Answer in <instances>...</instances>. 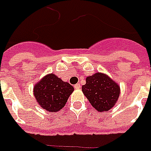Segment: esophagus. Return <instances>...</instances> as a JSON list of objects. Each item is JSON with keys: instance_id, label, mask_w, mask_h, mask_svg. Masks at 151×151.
<instances>
[{"instance_id": "1", "label": "esophagus", "mask_w": 151, "mask_h": 151, "mask_svg": "<svg viewBox=\"0 0 151 151\" xmlns=\"http://www.w3.org/2000/svg\"><path fill=\"white\" fill-rule=\"evenodd\" d=\"M74 88H75L76 90H80V89H81V85L80 84L74 85Z\"/></svg>"}]
</instances>
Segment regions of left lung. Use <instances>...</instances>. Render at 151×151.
Masks as SVG:
<instances>
[{"instance_id":"left-lung-1","label":"left lung","mask_w":151,"mask_h":151,"mask_svg":"<svg viewBox=\"0 0 151 151\" xmlns=\"http://www.w3.org/2000/svg\"><path fill=\"white\" fill-rule=\"evenodd\" d=\"M81 90L98 112H106L112 109L120 96V86L103 73H95L87 77Z\"/></svg>"}]
</instances>
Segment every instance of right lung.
Masks as SVG:
<instances>
[{
  "instance_id": "obj_1",
  "label": "right lung",
  "mask_w": 151,
  "mask_h": 151,
  "mask_svg": "<svg viewBox=\"0 0 151 151\" xmlns=\"http://www.w3.org/2000/svg\"><path fill=\"white\" fill-rule=\"evenodd\" d=\"M73 90L70 83L63 81L52 73L44 76L34 85L33 95L43 110L58 112L65 106Z\"/></svg>"
}]
</instances>
